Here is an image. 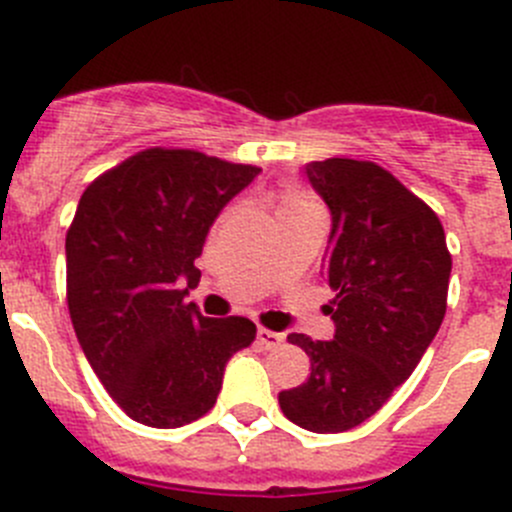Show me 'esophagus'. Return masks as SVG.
Segmentation results:
<instances>
[{
	"instance_id": "1",
	"label": "esophagus",
	"mask_w": 512,
	"mask_h": 512,
	"mask_svg": "<svg viewBox=\"0 0 512 512\" xmlns=\"http://www.w3.org/2000/svg\"><path fill=\"white\" fill-rule=\"evenodd\" d=\"M282 334H277V332H270V329H265V327H260L257 329V344H260L262 349H277L282 344Z\"/></svg>"
}]
</instances>
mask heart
I'll list each match as a JSON object with an SVG mask.
<instances>
[{
	"label": "heart",
	"mask_w": 512,
	"mask_h": 512,
	"mask_svg": "<svg viewBox=\"0 0 512 512\" xmlns=\"http://www.w3.org/2000/svg\"><path fill=\"white\" fill-rule=\"evenodd\" d=\"M307 205H314L307 195H302L299 190L287 188L280 193V203H277V215L280 213H289V210H299V208H307Z\"/></svg>",
	"instance_id": "obj_1"
}]
</instances>
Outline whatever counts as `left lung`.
<instances>
[{"label": "left lung", "instance_id": "left-lung-1", "mask_svg": "<svg viewBox=\"0 0 512 512\" xmlns=\"http://www.w3.org/2000/svg\"><path fill=\"white\" fill-rule=\"evenodd\" d=\"M304 170L332 213L324 280L337 332L332 342L289 334L312 371L280 391V409L307 431L342 433L374 416L433 342L451 252L438 215L381 165L327 158Z\"/></svg>", "mask_w": 512, "mask_h": 512}]
</instances>
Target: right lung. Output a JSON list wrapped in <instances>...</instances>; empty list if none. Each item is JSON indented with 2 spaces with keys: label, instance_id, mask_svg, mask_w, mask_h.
Segmentation results:
<instances>
[{
  "label": "right lung",
  "instance_id": "add662e5",
  "mask_svg": "<svg viewBox=\"0 0 512 512\" xmlns=\"http://www.w3.org/2000/svg\"><path fill=\"white\" fill-rule=\"evenodd\" d=\"M257 165L146 148L84 190L66 232V302L91 369L133 421L178 428L215 406L227 359L250 347L245 317L185 302L220 210Z\"/></svg>",
  "mask_w": 512,
  "mask_h": 512
}]
</instances>
